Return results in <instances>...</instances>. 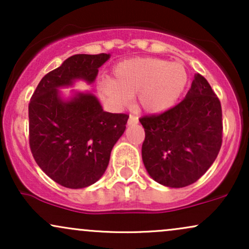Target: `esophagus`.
Listing matches in <instances>:
<instances>
[{
	"label": "esophagus",
	"instance_id": "obj_1",
	"mask_svg": "<svg viewBox=\"0 0 249 249\" xmlns=\"http://www.w3.org/2000/svg\"><path fill=\"white\" fill-rule=\"evenodd\" d=\"M137 123H138V118H137L136 116L131 115L130 117H128V121H127L128 125H136Z\"/></svg>",
	"mask_w": 249,
	"mask_h": 249
}]
</instances>
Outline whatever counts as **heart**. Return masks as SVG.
I'll return each mask as SVG.
<instances>
[{
  "label": "heart",
  "instance_id": "1",
  "mask_svg": "<svg viewBox=\"0 0 249 249\" xmlns=\"http://www.w3.org/2000/svg\"><path fill=\"white\" fill-rule=\"evenodd\" d=\"M188 75L181 62L154 57L123 61L113 69V78L98 82V91L113 107H126L137 93L142 110L158 115L176 104L186 87Z\"/></svg>",
  "mask_w": 249,
  "mask_h": 249
}]
</instances>
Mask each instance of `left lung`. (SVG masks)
Returning a JSON list of instances; mask_svg holds the SVG:
<instances>
[{
    "label": "left lung",
    "mask_w": 249,
    "mask_h": 249,
    "mask_svg": "<svg viewBox=\"0 0 249 249\" xmlns=\"http://www.w3.org/2000/svg\"><path fill=\"white\" fill-rule=\"evenodd\" d=\"M145 130L144 166L164 186H188L211 167L221 147V104L205 77L196 73L186 97L160 115L139 119Z\"/></svg>",
    "instance_id": "8db88e82"
}]
</instances>
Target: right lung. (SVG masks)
Returning a JSON list of instances; mask_svg holds the SVG:
<instances>
[{
    "mask_svg": "<svg viewBox=\"0 0 249 249\" xmlns=\"http://www.w3.org/2000/svg\"><path fill=\"white\" fill-rule=\"evenodd\" d=\"M110 53H78L47 73L29 103V144L34 159L57 184L84 188L107 170L112 147L124 133L128 116L103 110L91 92H72L69 99L58 89L76 81L95 82Z\"/></svg>",
    "mask_w": 249,
    "mask_h": 249,
    "instance_id": "add662e5",
    "label": "right lung"
}]
</instances>
